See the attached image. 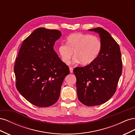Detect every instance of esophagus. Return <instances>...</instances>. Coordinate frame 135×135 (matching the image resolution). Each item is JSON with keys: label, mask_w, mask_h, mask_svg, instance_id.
<instances>
[{"label": "esophagus", "mask_w": 135, "mask_h": 135, "mask_svg": "<svg viewBox=\"0 0 135 135\" xmlns=\"http://www.w3.org/2000/svg\"><path fill=\"white\" fill-rule=\"evenodd\" d=\"M69 70H70V73H73V68H69Z\"/></svg>", "instance_id": "34e87169"}]
</instances>
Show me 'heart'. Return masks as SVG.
Segmentation results:
<instances>
[{"label": "heart", "mask_w": 135, "mask_h": 135, "mask_svg": "<svg viewBox=\"0 0 135 135\" xmlns=\"http://www.w3.org/2000/svg\"><path fill=\"white\" fill-rule=\"evenodd\" d=\"M101 48V41L97 36L75 32L68 36L66 44L60 45L58 53L61 61L65 64L70 63L74 52L73 62L87 65L96 59Z\"/></svg>", "instance_id": "heart-1"}]
</instances>
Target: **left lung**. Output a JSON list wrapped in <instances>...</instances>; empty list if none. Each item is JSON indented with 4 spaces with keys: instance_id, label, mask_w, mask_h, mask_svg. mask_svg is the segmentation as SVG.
<instances>
[{
    "instance_id": "obj_1",
    "label": "left lung",
    "mask_w": 135,
    "mask_h": 135,
    "mask_svg": "<svg viewBox=\"0 0 135 135\" xmlns=\"http://www.w3.org/2000/svg\"><path fill=\"white\" fill-rule=\"evenodd\" d=\"M89 30L99 34L101 52L92 63L76 67L73 71L79 100L92 107L106 103L115 93L122 72V61L119 45L108 31L101 27Z\"/></svg>"
}]
</instances>
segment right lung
<instances>
[{
  "label": "right lung",
  "mask_w": 135,
  "mask_h": 135,
  "mask_svg": "<svg viewBox=\"0 0 135 135\" xmlns=\"http://www.w3.org/2000/svg\"><path fill=\"white\" fill-rule=\"evenodd\" d=\"M61 36L57 30L36 28L23 40L16 59V88L36 107H48L57 101L63 81L70 73L54 49Z\"/></svg>",
  "instance_id": "obj_1"
}]
</instances>
